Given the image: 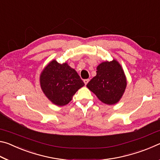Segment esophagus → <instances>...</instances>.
<instances>
[{"label": "esophagus", "mask_w": 160, "mask_h": 160, "mask_svg": "<svg viewBox=\"0 0 160 160\" xmlns=\"http://www.w3.org/2000/svg\"><path fill=\"white\" fill-rule=\"evenodd\" d=\"M89 81H90V80H89V79H85V80H84V83L85 84V85H87V84L88 83Z\"/></svg>", "instance_id": "34e87169"}]
</instances>
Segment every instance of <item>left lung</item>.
I'll return each instance as SVG.
<instances>
[{"label": "left lung", "instance_id": "8db88e82", "mask_svg": "<svg viewBox=\"0 0 160 160\" xmlns=\"http://www.w3.org/2000/svg\"><path fill=\"white\" fill-rule=\"evenodd\" d=\"M87 87L106 104L117 103L126 87V79L121 65L117 61L103 62L97 68V75Z\"/></svg>", "mask_w": 160, "mask_h": 160}]
</instances>
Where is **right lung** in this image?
I'll use <instances>...</instances> for the list:
<instances>
[{"mask_svg":"<svg viewBox=\"0 0 160 160\" xmlns=\"http://www.w3.org/2000/svg\"><path fill=\"white\" fill-rule=\"evenodd\" d=\"M40 84L45 95L58 106L68 104L75 92L85 85L73 68L66 63L60 64L55 60L42 71Z\"/></svg>","mask_w":160,"mask_h":160,"instance_id":"1","label":"right lung"}]
</instances>
